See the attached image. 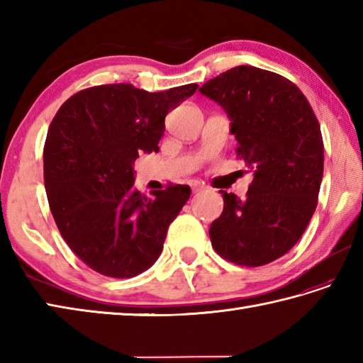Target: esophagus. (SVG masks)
<instances>
[{
	"label": "esophagus",
	"mask_w": 363,
	"mask_h": 363,
	"mask_svg": "<svg viewBox=\"0 0 363 363\" xmlns=\"http://www.w3.org/2000/svg\"><path fill=\"white\" fill-rule=\"evenodd\" d=\"M203 190H204L203 186H196V187H194V194H199V191H203Z\"/></svg>",
	"instance_id": "34e87169"
}]
</instances>
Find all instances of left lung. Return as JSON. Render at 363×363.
Listing matches in <instances>:
<instances>
[{
    "instance_id": "1",
    "label": "left lung",
    "mask_w": 363,
    "mask_h": 363,
    "mask_svg": "<svg viewBox=\"0 0 363 363\" xmlns=\"http://www.w3.org/2000/svg\"><path fill=\"white\" fill-rule=\"evenodd\" d=\"M199 91L226 111L237 157L254 172L245 199L221 190L212 248L235 265H267L295 246L317 209L325 160L317 115L291 81L251 65L230 68Z\"/></svg>"
}]
</instances>
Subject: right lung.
Instances as JSON below:
<instances>
[{"instance_id":"right-lung-1","label":"right lung","mask_w":363,"mask_h":363,"mask_svg":"<svg viewBox=\"0 0 363 363\" xmlns=\"http://www.w3.org/2000/svg\"><path fill=\"white\" fill-rule=\"evenodd\" d=\"M198 84L150 91L133 84L84 89L60 106L43 146L50 209L70 250L96 273L128 279L160 256L190 187H134L138 152H157L167 113Z\"/></svg>"}]
</instances>
